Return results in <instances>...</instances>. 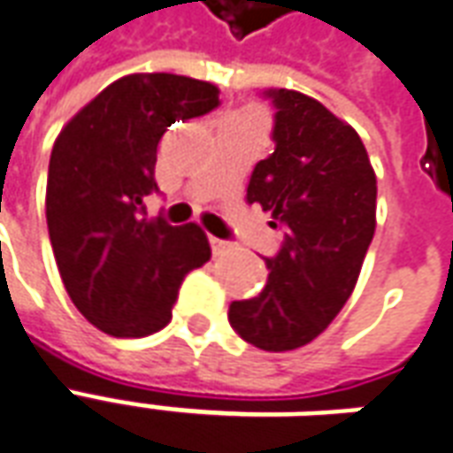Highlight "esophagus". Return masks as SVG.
<instances>
[{
	"label": "esophagus",
	"instance_id": "obj_1",
	"mask_svg": "<svg viewBox=\"0 0 453 453\" xmlns=\"http://www.w3.org/2000/svg\"><path fill=\"white\" fill-rule=\"evenodd\" d=\"M210 243H211V251H214V256H224V253L232 251L234 249L229 242H221V239H214V236L210 239Z\"/></svg>",
	"mask_w": 453,
	"mask_h": 453
}]
</instances>
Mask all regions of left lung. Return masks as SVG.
<instances>
[{
	"label": "left lung",
	"mask_w": 453,
	"mask_h": 453,
	"mask_svg": "<svg viewBox=\"0 0 453 453\" xmlns=\"http://www.w3.org/2000/svg\"><path fill=\"white\" fill-rule=\"evenodd\" d=\"M275 150L253 168L249 204H261L285 243L265 258L268 283L232 303L229 322L263 351H293L322 334L351 297L375 232V170L361 136L322 102L271 92Z\"/></svg>",
	"instance_id": "obj_1"
}]
</instances>
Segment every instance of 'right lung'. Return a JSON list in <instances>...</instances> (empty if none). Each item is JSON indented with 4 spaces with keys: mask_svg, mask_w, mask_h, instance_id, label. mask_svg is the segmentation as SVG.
<instances>
[{
    "mask_svg": "<svg viewBox=\"0 0 453 453\" xmlns=\"http://www.w3.org/2000/svg\"><path fill=\"white\" fill-rule=\"evenodd\" d=\"M219 104V88L173 73L114 80L58 134L46 185L50 246L67 295L109 336L139 339L173 317L182 278L210 261L207 234L190 221L146 219L143 197L175 121Z\"/></svg>",
    "mask_w": 453,
    "mask_h": 453,
    "instance_id": "right-lung-1",
    "label": "right lung"
}]
</instances>
